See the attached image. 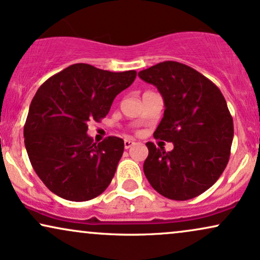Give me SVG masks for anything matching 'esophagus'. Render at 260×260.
Segmentation results:
<instances>
[{"label": "esophagus", "instance_id": "1", "mask_svg": "<svg viewBox=\"0 0 260 260\" xmlns=\"http://www.w3.org/2000/svg\"><path fill=\"white\" fill-rule=\"evenodd\" d=\"M134 145H135V141H133V140H125V141H124V147H125V149H129L130 147H133Z\"/></svg>", "mask_w": 260, "mask_h": 260}]
</instances>
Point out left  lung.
<instances>
[{
	"instance_id": "obj_1",
	"label": "left lung",
	"mask_w": 260,
	"mask_h": 260,
	"mask_svg": "<svg viewBox=\"0 0 260 260\" xmlns=\"http://www.w3.org/2000/svg\"><path fill=\"white\" fill-rule=\"evenodd\" d=\"M155 85L165 105L154 139L174 143L171 152L147 142L143 171L153 188L171 200H189L216 183L229 161L234 123L218 86L184 63L164 61L139 72Z\"/></svg>"
}]
</instances>
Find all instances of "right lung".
Segmentation results:
<instances>
[{
    "label": "right lung",
    "mask_w": 260,
    "mask_h": 260,
    "mask_svg": "<svg viewBox=\"0 0 260 260\" xmlns=\"http://www.w3.org/2000/svg\"><path fill=\"white\" fill-rule=\"evenodd\" d=\"M135 78L134 70L110 72L75 63L40 86L24 125L25 147L35 172L57 197L91 200L110 185L124 141L108 136L92 143L88 123L105 118Z\"/></svg>",
    "instance_id": "1"
}]
</instances>
